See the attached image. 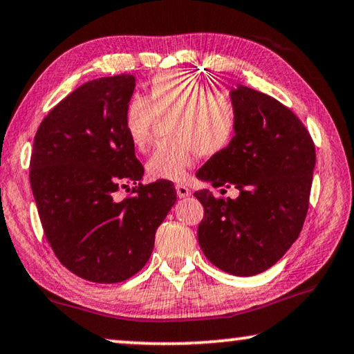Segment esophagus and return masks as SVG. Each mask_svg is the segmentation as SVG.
<instances>
[{"label": "esophagus", "instance_id": "obj_1", "mask_svg": "<svg viewBox=\"0 0 354 354\" xmlns=\"http://www.w3.org/2000/svg\"><path fill=\"white\" fill-rule=\"evenodd\" d=\"M176 192H177V196L178 198H188L192 192H189V188L187 185H182V183H178L176 187Z\"/></svg>", "mask_w": 354, "mask_h": 354}]
</instances>
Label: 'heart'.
<instances>
[{
  "mask_svg": "<svg viewBox=\"0 0 354 354\" xmlns=\"http://www.w3.org/2000/svg\"><path fill=\"white\" fill-rule=\"evenodd\" d=\"M156 116H171L166 134L147 161L153 178L180 182L196 155L214 156L227 150L238 131V110L230 94L214 91L185 71H162L150 81L148 99L127 102L122 124L127 139L139 150L150 145Z\"/></svg>",
  "mask_w": 354,
  "mask_h": 354,
  "instance_id": "1",
  "label": "heart"
}]
</instances>
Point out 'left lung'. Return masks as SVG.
<instances>
[{
    "instance_id": "left-lung-1",
    "label": "left lung",
    "mask_w": 354,
    "mask_h": 354,
    "mask_svg": "<svg viewBox=\"0 0 354 354\" xmlns=\"http://www.w3.org/2000/svg\"><path fill=\"white\" fill-rule=\"evenodd\" d=\"M238 131L227 150L196 172L236 199L194 193L204 207L198 241L217 268L254 276L273 266L299 238L310 204L315 143L299 118L273 97L245 86L230 92Z\"/></svg>"
}]
</instances>
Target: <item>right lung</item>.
Returning <instances> with one entry per match:
<instances>
[{
    "mask_svg": "<svg viewBox=\"0 0 354 354\" xmlns=\"http://www.w3.org/2000/svg\"><path fill=\"white\" fill-rule=\"evenodd\" d=\"M132 75L92 80L41 121L30 185L46 239L65 268L92 283L129 279L150 259L155 233L176 204L174 183H139L143 166L122 124ZM137 185L134 197L115 192Z\"/></svg>",
    "mask_w": 354,
    "mask_h": 354,
    "instance_id": "1",
    "label": "right lung"
}]
</instances>
